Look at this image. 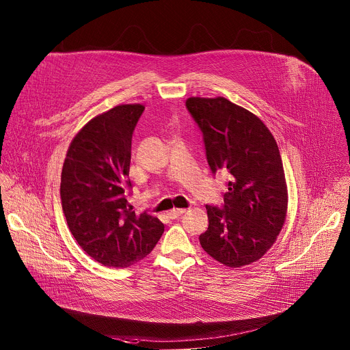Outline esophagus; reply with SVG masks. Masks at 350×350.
<instances>
[{"label": "esophagus", "mask_w": 350, "mask_h": 350, "mask_svg": "<svg viewBox=\"0 0 350 350\" xmlns=\"http://www.w3.org/2000/svg\"><path fill=\"white\" fill-rule=\"evenodd\" d=\"M185 211L187 210H184V208H173V210L167 212V215H169V217H170V219H176V217L181 216Z\"/></svg>", "instance_id": "1"}]
</instances>
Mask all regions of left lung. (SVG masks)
Listing matches in <instances>:
<instances>
[{"instance_id":"obj_1","label":"left lung","mask_w":350,"mask_h":350,"mask_svg":"<svg viewBox=\"0 0 350 350\" xmlns=\"http://www.w3.org/2000/svg\"><path fill=\"white\" fill-rule=\"evenodd\" d=\"M212 173H230L224 207L206 206L208 228L199 237L211 257L228 268L258 261L285 223L288 189L278 143L262 120L224 97H189Z\"/></svg>"}]
</instances>
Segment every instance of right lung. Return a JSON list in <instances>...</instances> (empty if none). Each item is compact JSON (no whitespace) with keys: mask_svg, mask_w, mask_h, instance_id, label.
Returning a JSON list of instances; mask_svg holds the SVG:
<instances>
[{"mask_svg":"<svg viewBox=\"0 0 350 350\" xmlns=\"http://www.w3.org/2000/svg\"><path fill=\"white\" fill-rule=\"evenodd\" d=\"M144 107L122 104L89 120L71 140L61 200L72 237L94 261L129 268L144 258L165 226L127 202L131 139Z\"/></svg>","mask_w":350,"mask_h":350,"instance_id":"1","label":"right lung"}]
</instances>
